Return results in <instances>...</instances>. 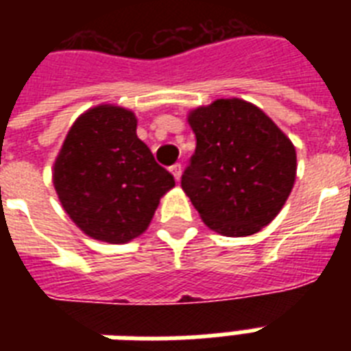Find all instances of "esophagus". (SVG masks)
<instances>
[{
  "mask_svg": "<svg viewBox=\"0 0 351 351\" xmlns=\"http://www.w3.org/2000/svg\"><path fill=\"white\" fill-rule=\"evenodd\" d=\"M169 171H171V175L175 176V180H176V182L180 180V176H182V165H180V164H175V165H171V167H169Z\"/></svg>",
  "mask_w": 351,
  "mask_h": 351,
  "instance_id": "obj_1",
  "label": "esophagus"
}]
</instances>
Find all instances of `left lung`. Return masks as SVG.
I'll return each mask as SVG.
<instances>
[{
  "instance_id": "8db88e82",
  "label": "left lung",
  "mask_w": 351,
  "mask_h": 351,
  "mask_svg": "<svg viewBox=\"0 0 351 351\" xmlns=\"http://www.w3.org/2000/svg\"><path fill=\"white\" fill-rule=\"evenodd\" d=\"M189 125L197 149L180 184L195 209L226 237L261 231L291 193L293 143L258 107L239 98L198 107Z\"/></svg>"
}]
</instances>
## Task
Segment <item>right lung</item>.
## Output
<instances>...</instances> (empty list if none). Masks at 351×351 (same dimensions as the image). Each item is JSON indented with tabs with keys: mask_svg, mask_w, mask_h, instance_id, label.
Masks as SVG:
<instances>
[{
	"mask_svg": "<svg viewBox=\"0 0 351 351\" xmlns=\"http://www.w3.org/2000/svg\"><path fill=\"white\" fill-rule=\"evenodd\" d=\"M173 186V175L136 136L134 114L114 106L95 107L74 121L54 164L63 209L80 230L109 244L147 230Z\"/></svg>",
	"mask_w": 351,
	"mask_h": 351,
	"instance_id": "add662e5",
	"label": "right lung"
}]
</instances>
